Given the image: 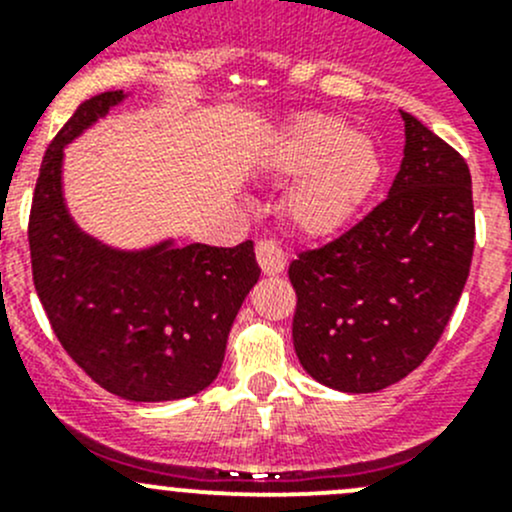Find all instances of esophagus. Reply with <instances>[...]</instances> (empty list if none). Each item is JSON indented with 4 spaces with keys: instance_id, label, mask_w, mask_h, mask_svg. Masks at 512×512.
I'll use <instances>...</instances> for the list:
<instances>
[{
    "instance_id": "34e87169",
    "label": "esophagus",
    "mask_w": 512,
    "mask_h": 512,
    "mask_svg": "<svg viewBox=\"0 0 512 512\" xmlns=\"http://www.w3.org/2000/svg\"><path fill=\"white\" fill-rule=\"evenodd\" d=\"M257 265L262 267V272L265 275H280V272H285L287 267V255L285 250H282L277 242L272 240H262L257 242Z\"/></svg>"
}]
</instances>
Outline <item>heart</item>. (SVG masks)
I'll return each mask as SVG.
<instances>
[{"mask_svg":"<svg viewBox=\"0 0 512 512\" xmlns=\"http://www.w3.org/2000/svg\"><path fill=\"white\" fill-rule=\"evenodd\" d=\"M262 163L277 178L294 175L282 215L309 240H327L352 225L384 178L379 146L329 113L289 118Z\"/></svg>","mask_w":512,"mask_h":512,"instance_id":"heart-1","label":"heart"}]
</instances>
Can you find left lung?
<instances>
[{
	"mask_svg": "<svg viewBox=\"0 0 512 512\" xmlns=\"http://www.w3.org/2000/svg\"><path fill=\"white\" fill-rule=\"evenodd\" d=\"M401 118L404 160L389 198L289 265L299 364L344 394H374L411 374L441 339L471 272L466 160L411 113Z\"/></svg>",
	"mask_w": 512,
	"mask_h": 512,
	"instance_id": "1",
	"label": "left lung"
}]
</instances>
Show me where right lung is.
I'll return each instance as SVG.
<instances>
[{"mask_svg": "<svg viewBox=\"0 0 512 512\" xmlns=\"http://www.w3.org/2000/svg\"><path fill=\"white\" fill-rule=\"evenodd\" d=\"M128 96L89 98L54 138L36 180L29 250L36 294L61 347L106 391L153 404L213 384L260 267L252 240L180 247L165 237L126 250L76 223L64 195V148Z\"/></svg>", "mask_w": 512, "mask_h": 512, "instance_id": "right-lung-1", "label": "right lung"}]
</instances>
